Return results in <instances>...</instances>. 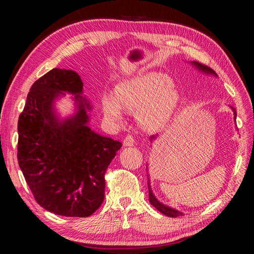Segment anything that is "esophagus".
Wrapping results in <instances>:
<instances>
[{"mask_svg": "<svg viewBox=\"0 0 254 254\" xmlns=\"http://www.w3.org/2000/svg\"><path fill=\"white\" fill-rule=\"evenodd\" d=\"M134 143H135V141H134V137L132 135H127L123 141L124 146H133Z\"/></svg>", "mask_w": 254, "mask_h": 254, "instance_id": "1", "label": "esophagus"}]
</instances>
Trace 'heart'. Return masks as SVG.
Masks as SVG:
<instances>
[{
	"label": "heart",
	"instance_id": "b5f03b06",
	"mask_svg": "<svg viewBox=\"0 0 254 254\" xmlns=\"http://www.w3.org/2000/svg\"><path fill=\"white\" fill-rule=\"evenodd\" d=\"M168 76L148 73L124 80L116 87V97L106 95L102 108L107 119L122 120V108L137 112L138 123L146 130H155L168 120L179 101V94L171 88Z\"/></svg>",
	"mask_w": 254,
	"mask_h": 254
}]
</instances>
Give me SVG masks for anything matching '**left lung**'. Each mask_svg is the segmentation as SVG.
Listing matches in <instances>:
<instances>
[{"instance_id":"1","label":"left lung","mask_w":254,"mask_h":254,"mask_svg":"<svg viewBox=\"0 0 254 254\" xmlns=\"http://www.w3.org/2000/svg\"><path fill=\"white\" fill-rule=\"evenodd\" d=\"M191 64H192L193 66H195V67L198 69V71H201L202 73H205V74H207V75H214V76H217V74L215 73L212 68L205 66V65H203V64H199V63H197V62H191ZM230 108H231V109H233V111H234V116H235L234 119H235V121H236L237 112H236V110L234 109L233 107H230ZM157 137H158V134H156V135L150 136V137H149L150 143H153V142L155 141V139H157ZM146 170H148V166H147ZM147 180H148V195H149V202H150V204H152L154 207L157 208L161 214H164V215H166V216H168V217L182 216L183 213L180 212V210H178V209H176V208H174V207H170V206H168V205H165V204L161 203L160 201H158L157 197H156L155 194L153 193L152 188H150V182H149V176H148V175H147Z\"/></svg>"}]
</instances>
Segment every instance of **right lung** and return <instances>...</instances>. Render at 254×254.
<instances>
[{
	"mask_svg": "<svg viewBox=\"0 0 254 254\" xmlns=\"http://www.w3.org/2000/svg\"><path fill=\"white\" fill-rule=\"evenodd\" d=\"M74 96V113L61 119L54 104ZM79 75L53 68L32 84L18 119L17 159L41 207L65 217H87L105 198V174L122 143L89 127L90 101Z\"/></svg>",
	"mask_w": 254,
	"mask_h": 254,
	"instance_id": "add662e5",
	"label": "right lung"
}]
</instances>
